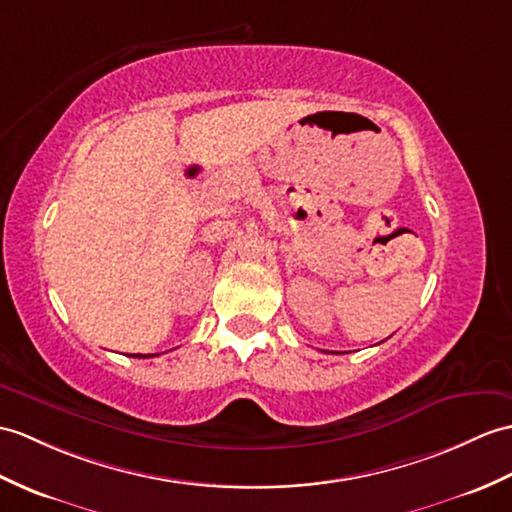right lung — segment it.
<instances>
[{
    "mask_svg": "<svg viewBox=\"0 0 512 512\" xmlns=\"http://www.w3.org/2000/svg\"><path fill=\"white\" fill-rule=\"evenodd\" d=\"M135 358H141V355H135Z\"/></svg>",
    "mask_w": 512,
    "mask_h": 512,
    "instance_id": "add662e5",
    "label": "right lung"
}]
</instances>
